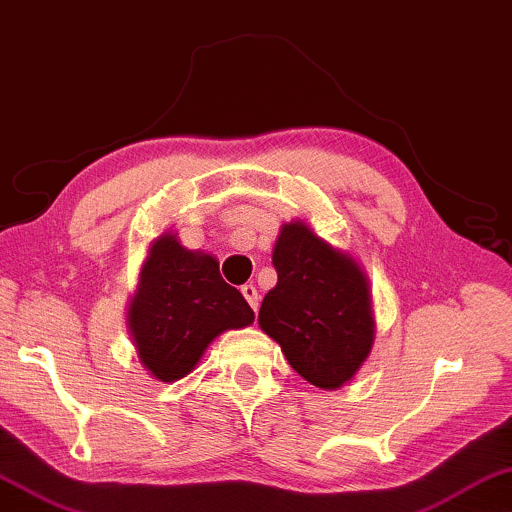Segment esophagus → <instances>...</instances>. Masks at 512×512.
<instances>
[{
    "label": "esophagus",
    "mask_w": 512,
    "mask_h": 512,
    "mask_svg": "<svg viewBox=\"0 0 512 512\" xmlns=\"http://www.w3.org/2000/svg\"><path fill=\"white\" fill-rule=\"evenodd\" d=\"M241 294H243V299H246V301L250 303V308H253L255 315H257V308H259V294H257V289H255L253 285H243V287H241Z\"/></svg>",
    "instance_id": "esophagus-1"
}]
</instances>
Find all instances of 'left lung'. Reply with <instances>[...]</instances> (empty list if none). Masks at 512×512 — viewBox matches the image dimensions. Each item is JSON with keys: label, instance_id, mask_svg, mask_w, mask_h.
<instances>
[{"label": "left lung", "instance_id": "1", "mask_svg": "<svg viewBox=\"0 0 512 512\" xmlns=\"http://www.w3.org/2000/svg\"><path fill=\"white\" fill-rule=\"evenodd\" d=\"M273 266L278 282L259 308V329L312 386H345L375 345L370 280L361 264L292 220L280 227Z\"/></svg>", "mask_w": 512, "mask_h": 512}]
</instances>
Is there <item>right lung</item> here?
I'll return each mask as SVG.
<instances>
[{"label":"right lung","instance_id":"1","mask_svg":"<svg viewBox=\"0 0 512 512\" xmlns=\"http://www.w3.org/2000/svg\"><path fill=\"white\" fill-rule=\"evenodd\" d=\"M253 322L239 289L220 278L216 257L181 246L172 230L151 241L126 310L137 358L151 377L179 381L220 333Z\"/></svg>","mask_w":512,"mask_h":512}]
</instances>
